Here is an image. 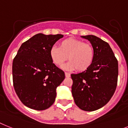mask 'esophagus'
Segmentation results:
<instances>
[{
	"label": "esophagus",
	"instance_id": "34e87169",
	"mask_svg": "<svg viewBox=\"0 0 128 128\" xmlns=\"http://www.w3.org/2000/svg\"><path fill=\"white\" fill-rule=\"evenodd\" d=\"M65 76H66V77H70V74L69 73L65 72Z\"/></svg>",
	"mask_w": 128,
	"mask_h": 128
}]
</instances>
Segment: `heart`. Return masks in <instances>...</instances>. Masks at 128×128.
Instances as JSON below:
<instances>
[{"mask_svg": "<svg viewBox=\"0 0 128 128\" xmlns=\"http://www.w3.org/2000/svg\"><path fill=\"white\" fill-rule=\"evenodd\" d=\"M49 55L52 62L58 67L62 68L68 57L70 61L64 65V69L84 72L92 65L94 51L90 44L79 40L67 38L61 41L59 48H51Z\"/></svg>", "mask_w": 128, "mask_h": 128, "instance_id": "b5f03b06", "label": "heart"}]
</instances>
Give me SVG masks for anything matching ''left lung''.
I'll return each instance as SVG.
<instances>
[{
    "instance_id": "8db88e82",
    "label": "left lung",
    "mask_w": 128,
    "mask_h": 128,
    "mask_svg": "<svg viewBox=\"0 0 128 128\" xmlns=\"http://www.w3.org/2000/svg\"><path fill=\"white\" fill-rule=\"evenodd\" d=\"M90 42L94 58L88 69L72 74V93L78 107L94 111L109 102L117 85L118 60L109 44L94 35L82 36Z\"/></svg>"
}]
</instances>
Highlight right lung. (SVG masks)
I'll return each mask as SVG.
<instances>
[{
    "instance_id": "1",
    "label": "right lung",
    "mask_w": 128,
    "mask_h": 128,
    "mask_svg": "<svg viewBox=\"0 0 128 128\" xmlns=\"http://www.w3.org/2000/svg\"><path fill=\"white\" fill-rule=\"evenodd\" d=\"M62 34L39 33L22 44L13 60V83L21 102L37 110L48 109L54 102L56 88L65 78L53 64L49 51Z\"/></svg>"
}]
</instances>
